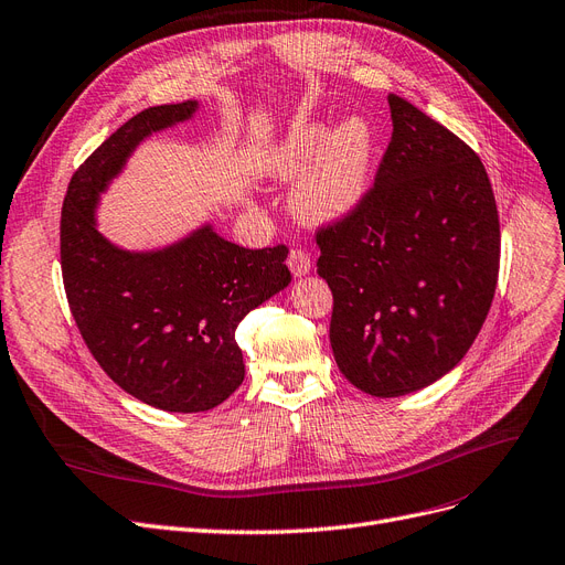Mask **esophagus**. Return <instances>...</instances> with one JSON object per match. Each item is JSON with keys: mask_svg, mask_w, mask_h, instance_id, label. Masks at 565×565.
<instances>
[{"mask_svg": "<svg viewBox=\"0 0 565 565\" xmlns=\"http://www.w3.org/2000/svg\"><path fill=\"white\" fill-rule=\"evenodd\" d=\"M288 267H290V271H294L296 277H305L307 271L311 269V260H309V254L305 248H290V254H288Z\"/></svg>", "mask_w": 565, "mask_h": 565, "instance_id": "1", "label": "esophagus"}]
</instances>
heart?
Segmentation results:
<instances>
[{"label":"heart","instance_id":"heart-1","mask_svg":"<svg viewBox=\"0 0 565 565\" xmlns=\"http://www.w3.org/2000/svg\"><path fill=\"white\" fill-rule=\"evenodd\" d=\"M374 135L363 118H349L328 135V125L300 122L271 146L265 170L279 179L302 181L296 209L309 223L342 221L365 200L372 177Z\"/></svg>","mask_w":565,"mask_h":565}]
</instances>
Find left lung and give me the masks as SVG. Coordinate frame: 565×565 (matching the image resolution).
I'll use <instances>...</instances> for the list:
<instances>
[{
  "label": "left lung",
  "mask_w": 565,
  "mask_h": 565,
  "mask_svg": "<svg viewBox=\"0 0 565 565\" xmlns=\"http://www.w3.org/2000/svg\"><path fill=\"white\" fill-rule=\"evenodd\" d=\"M388 149L353 214L317 227L344 377L395 398L461 363L491 309L500 223L482 160L445 125L388 95Z\"/></svg>",
  "instance_id": "left-lung-1"
}]
</instances>
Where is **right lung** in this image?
I'll return each mask as SVG.
<instances>
[{"label":"right lung","instance_id":"obj_1","mask_svg":"<svg viewBox=\"0 0 565 565\" xmlns=\"http://www.w3.org/2000/svg\"><path fill=\"white\" fill-rule=\"evenodd\" d=\"M195 109L193 99L162 104L120 125L74 172L60 214L62 284L93 359L137 401L183 414L239 388L235 330L290 284L284 244L244 248L204 225L174 246L130 254L97 233V195L135 146Z\"/></svg>","mask_w":565,"mask_h":565}]
</instances>
